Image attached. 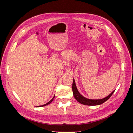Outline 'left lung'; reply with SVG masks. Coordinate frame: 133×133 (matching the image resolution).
Instances as JSON below:
<instances>
[{
	"instance_id": "8db88e82",
	"label": "left lung",
	"mask_w": 133,
	"mask_h": 133,
	"mask_svg": "<svg viewBox=\"0 0 133 133\" xmlns=\"http://www.w3.org/2000/svg\"><path fill=\"white\" fill-rule=\"evenodd\" d=\"M72 90H73V95L75 99L77 100L79 103H80V104H84V105H89V106L98 105L104 103L110 98V96L112 95V94H113L114 92L115 91V90H113L108 96H106V97L104 98L103 99H88L84 97V96H83L79 92L77 89V87H76L74 79H73V85H72Z\"/></svg>"
}]
</instances>
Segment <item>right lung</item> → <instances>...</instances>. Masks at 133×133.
<instances>
[{"label": "right lung", "mask_w": 133, "mask_h": 133, "mask_svg": "<svg viewBox=\"0 0 133 133\" xmlns=\"http://www.w3.org/2000/svg\"><path fill=\"white\" fill-rule=\"evenodd\" d=\"M54 98H55V95L54 96V97L51 99V100H50V101L48 102V103H46L45 104H44V105H40V106H38V107H44V106H46V105H48V104H50L52 102H53V100H54Z\"/></svg>", "instance_id": "add662e5"}]
</instances>
